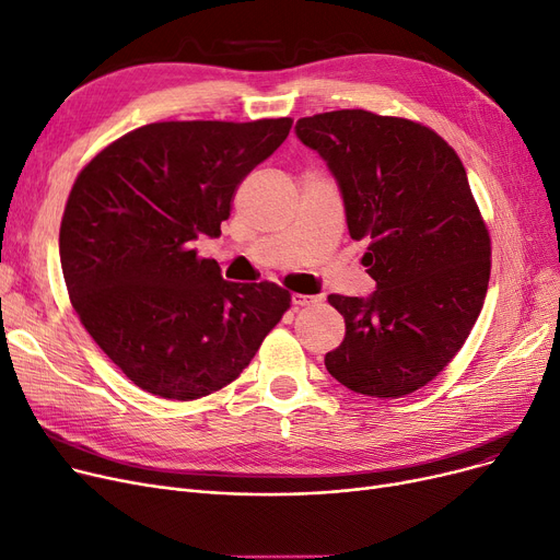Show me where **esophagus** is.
Instances as JSON below:
<instances>
[{"label":"esophagus","mask_w":560,"mask_h":560,"mask_svg":"<svg viewBox=\"0 0 560 560\" xmlns=\"http://www.w3.org/2000/svg\"><path fill=\"white\" fill-rule=\"evenodd\" d=\"M322 299L319 296H307V294H294L292 303L294 307H305V305H317Z\"/></svg>","instance_id":"esophagus-1"}]
</instances>
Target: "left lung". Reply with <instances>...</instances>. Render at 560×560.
Returning <instances> with one entry per match:
<instances>
[{
  "label": "left lung",
  "mask_w": 560,
  "mask_h": 560,
  "mask_svg": "<svg viewBox=\"0 0 560 560\" xmlns=\"http://www.w3.org/2000/svg\"><path fill=\"white\" fill-rule=\"evenodd\" d=\"M296 136L338 178L376 282L370 299L328 296L347 332L326 370L353 393L405 397L453 361L485 303L491 238L466 170L432 128L368 109L303 117Z\"/></svg>",
  "instance_id": "8db88e82"
}]
</instances>
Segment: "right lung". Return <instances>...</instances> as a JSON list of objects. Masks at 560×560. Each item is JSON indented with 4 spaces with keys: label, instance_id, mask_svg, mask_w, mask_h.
Here are the masks:
<instances>
[{
    "label": "right lung",
    "instance_id": "right-lung-1",
    "mask_svg": "<svg viewBox=\"0 0 560 560\" xmlns=\"http://www.w3.org/2000/svg\"><path fill=\"white\" fill-rule=\"evenodd\" d=\"M292 119L159 121L107 144L78 174L59 230L69 299L132 384L199 399L232 384L292 303L276 282L222 280L197 257L238 184Z\"/></svg>",
    "mask_w": 560,
    "mask_h": 560
}]
</instances>
